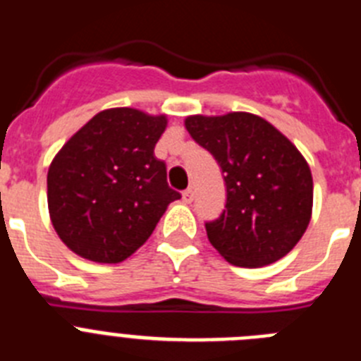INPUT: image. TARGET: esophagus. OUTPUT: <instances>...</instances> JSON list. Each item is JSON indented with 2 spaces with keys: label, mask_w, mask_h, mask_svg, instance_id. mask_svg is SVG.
I'll return each mask as SVG.
<instances>
[{
  "label": "esophagus",
  "mask_w": 361,
  "mask_h": 361,
  "mask_svg": "<svg viewBox=\"0 0 361 361\" xmlns=\"http://www.w3.org/2000/svg\"><path fill=\"white\" fill-rule=\"evenodd\" d=\"M193 197H195V193H193V190H186V191H183V200L186 204H190V202H193Z\"/></svg>",
  "instance_id": "esophagus-1"
}]
</instances>
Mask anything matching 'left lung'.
I'll return each mask as SVG.
<instances>
[{"mask_svg": "<svg viewBox=\"0 0 361 361\" xmlns=\"http://www.w3.org/2000/svg\"><path fill=\"white\" fill-rule=\"evenodd\" d=\"M184 126L224 173L226 209L206 224L213 247L238 267L286 257L312 213V175L304 155L273 124L247 111L190 116Z\"/></svg>", "mask_w": 361, "mask_h": 361, "instance_id": "obj_1", "label": "left lung"}]
</instances>
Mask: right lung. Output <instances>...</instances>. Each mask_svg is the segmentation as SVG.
Listing matches in <instances>:
<instances>
[{"label": "right lung", "instance_id": "1", "mask_svg": "<svg viewBox=\"0 0 361 361\" xmlns=\"http://www.w3.org/2000/svg\"><path fill=\"white\" fill-rule=\"evenodd\" d=\"M166 126L164 114L108 108L56 153L47 199L54 229L70 251L92 262H123L180 199L153 153Z\"/></svg>", "mask_w": 361, "mask_h": 361}]
</instances>
